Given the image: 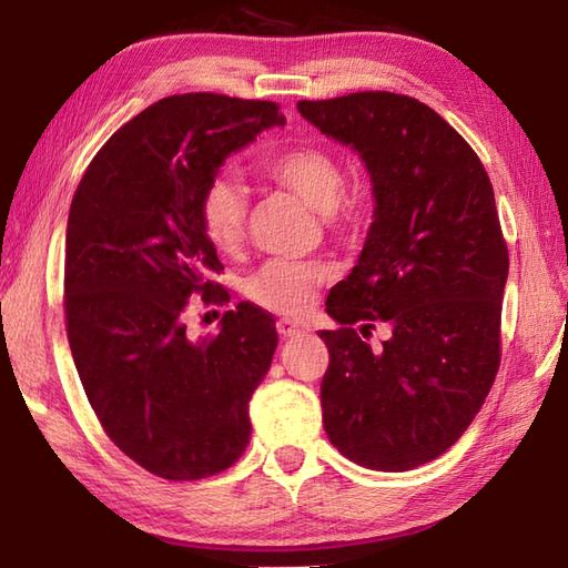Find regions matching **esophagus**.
Instances as JSON below:
<instances>
[{
    "label": "esophagus",
    "instance_id": "34e87169",
    "mask_svg": "<svg viewBox=\"0 0 568 568\" xmlns=\"http://www.w3.org/2000/svg\"><path fill=\"white\" fill-rule=\"evenodd\" d=\"M277 334L283 336V339H293V336H300L303 334V327H300V324H295V322H291V320H277Z\"/></svg>",
    "mask_w": 568,
    "mask_h": 568
}]
</instances>
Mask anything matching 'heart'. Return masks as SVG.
Masks as SVG:
<instances>
[{
    "label": "heart",
    "mask_w": 568,
    "mask_h": 568,
    "mask_svg": "<svg viewBox=\"0 0 568 568\" xmlns=\"http://www.w3.org/2000/svg\"><path fill=\"white\" fill-rule=\"evenodd\" d=\"M263 171L277 185L303 197L310 207L324 212V224L334 232L346 236L358 232L364 222V202L342 195L346 173L332 151L317 143H297L265 161ZM197 214L204 236L216 251H239L248 224L246 187L234 178L212 180L202 190ZM324 281H327V268L317 261L273 258L246 277L244 293L263 310L295 317L312 307Z\"/></svg>",
    "instance_id": "heart-1"
}]
</instances>
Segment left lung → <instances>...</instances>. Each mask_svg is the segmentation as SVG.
I'll list each match as a JSON object with an SVG mask.
<instances>
[{"instance_id":"1","label":"left lung","mask_w":568,"mask_h":568,"mask_svg":"<svg viewBox=\"0 0 568 568\" xmlns=\"http://www.w3.org/2000/svg\"><path fill=\"white\" fill-rule=\"evenodd\" d=\"M297 110L358 151L376 195L361 258L327 297L342 327L320 332L324 432L358 466L417 468L462 437L500 368L510 258L490 178L466 139L407 94ZM376 321L392 339L371 349L363 336Z\"/></svg>"}]
</instances>
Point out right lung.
<instances>
[{"instance_id": "add662e5", "label": "right lung", "mask_w": 568, "mask_h": 568, "mask_svg": "<svg viewBox=\"0 0 568 568\" xmlns=\"http://www.w3.org/2000/svg\"><path fill=\"white\" fill-rule=\"evenodd\" d=\"M275 102L187 92L136 114L72 195L63 307L72 361L106 437L149 474L200 480L244 454L248 400L277 344L268 312L239 303L192 342L187 303H229L197 202L229 153L283 124Z\"/></svg>"}]
</instances>
